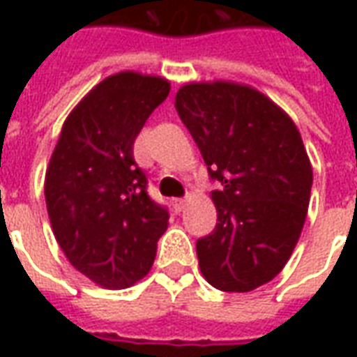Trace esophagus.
<instances>
[{
	"instance_id": "obj_1",
	"label": "esophagus",
	"mask_w": 357,
	"mask_h": 357,
	"mask_svg": "<svg viewBox=\"0 0 357 357\" xmlns=\"http://www.w3.org/2000/svg\"><path fill=\"white\" fill-rule=\"evenodd\" d=\"M185 206H187V199H176V201H174V208L178 210V212H181Z\"/></svg>"
}]
</instances>
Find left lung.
I'll list each match as a JSON object with an SVG mask.
<instances>
[{"label": "left lung", "mask_w": 357, "mask_h": 357, "mask_svg": "<svg viewBox=\"0 0 357 357\" xmlns=\"http://www.w3.org/2000/svg\"><path fill=\"white\" fill-rule=\"evenodd\" d=\"M176 109L220 189L216 229L197 241L202 277L225 292L269 283L304 227L312 162L292 118L268 95L237 82H189Z\"/></svg>", "instance_id": "obj_1"}]
</instances>
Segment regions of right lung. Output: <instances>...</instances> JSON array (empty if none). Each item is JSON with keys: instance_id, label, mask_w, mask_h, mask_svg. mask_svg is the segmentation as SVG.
<instances>
[{"instance_id": "add662e5", "label": "right lung", "mask_w": 357, "mask_h": 357, "mask_svg": "<svg viewBox=\"0 0 357 357\" xmlns=\"http://www.w3.org/2000/svg\"><path fill=\"white\" fill-rule=\"evenodd\" d=\"M170 93L162 76H107L66 116L45 172L53 235L68 262L102 289L147 275L168 212L149 199L133 141Z\"/></svg>"}]
</instances>
